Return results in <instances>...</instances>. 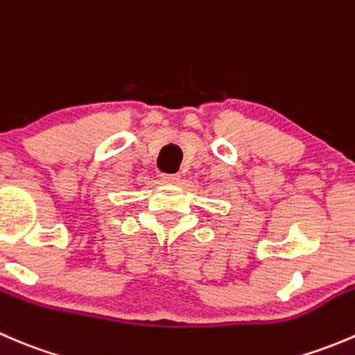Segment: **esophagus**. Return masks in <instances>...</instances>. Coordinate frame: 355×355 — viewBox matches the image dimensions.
I'll use <instances>...</instances> for the list:
<instances>
[{
	"label": "esophagus",
	"mask_w": 355,
	"mask_h": 355,
	"mask_svg": "<svg viewBox=\"0 0 355 355\" xmlns=\"http://www.w3.org/2000/svg\"><path fill=\"white\" fill-rule=\"evenodd\" d=\"M164 184H178L180 182V175H163Z\"/></svg>",
	"instance_id": "esophagus-1"
}]
</instances>
